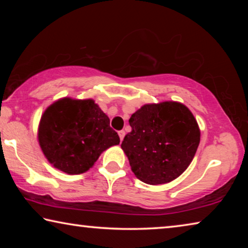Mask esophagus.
I'll list each match as a JSON object with an SVG mask.
<instances>
[{
  "label": "esophagus",
  "instance_id": "esophagus-1",
  "mask_svg": "<svg viewBox=\"0 0 248 248\" xmlns=\"http://www.w3.org/2000/svg\"><path fill=\"white\" fill-rule=\"evenodd\" d=\"M118 134H119L120 141H123V140H124V134H125V132L124 131V130H120V131L118 132Z\"/></svg>",
  "mask_w": 248,
  "mask_h": 248
}]
</instances>
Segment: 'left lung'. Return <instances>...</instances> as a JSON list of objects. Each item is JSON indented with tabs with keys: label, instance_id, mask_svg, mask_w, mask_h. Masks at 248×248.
<instances>
[{
	"label": "left lung",
	"instance_id": "1",
	"mask_svg": "<svg viewBox=\"0 0 248 248\" xmlns=\"http://www.w3.org/2000/svg\"><path fill=\"white\" fill-rule=\"evenodd\" d=\"M131 132L121 143L131 170L145 184L170 183L194 158L200 130L194 115L176 102L144 105L129 119Z\"/></svg>",
	"mask_w": 248,
	"mask_h": 248
}]
</instances>
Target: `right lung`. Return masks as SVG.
Returning a JSON list of instances; mask_svg holds the SVG:
<instances>
[{"mask_svg": "<svg viewBox=\"0 0 248 248\" xmlns=\"http://www.w3.org/2000/svg\"><path fill=\"white\" fill-rule=\"evenodd\" d=\"M93 99H60L41 117L40 148L58 170L70 175L89 170L100 153L120 139Z\"/></svg>", "mask_w": 248, "mask_h": 248, "instance_id": "add662e5", "label": "right lung"}]
</instances>
